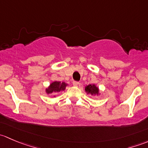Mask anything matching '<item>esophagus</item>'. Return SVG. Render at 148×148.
<instances>
[{
	"label": "esophagus",
	"instance_id": "esophagus-1",
	"mask_svg": "<svg viewBox=\"0 0 148 148\" xmlns=\"http://www.w3.org/2000/svg\"><path fill=\"white\" fill-rule=\"evenodd\" d=\"M79 84V83L78 82H76V81H74V82H73V85H74V86H78Z\"/></svg>",
	"mask_w": 148,
	"mask_h": 148
}]
</instances>
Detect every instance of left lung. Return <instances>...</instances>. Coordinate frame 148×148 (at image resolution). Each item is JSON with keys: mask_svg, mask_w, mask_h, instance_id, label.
Wrapping results in <instances>:
<instances>
[{"mask_svg": "<svg viewBox=\"0 0 148 148\" xmlns=\"http://www.w3.org/2000/svg\"><path fill=\"white\" fill-rule=\"evenodd\" d=\"M85 92L89 95H92V96H96V95H99V88L95 84H89L85 86Z\"/></svg>", "mask_w": 148, "mask_h": 148, "instance_id": "1", "label": "left lung"}]
</instances>
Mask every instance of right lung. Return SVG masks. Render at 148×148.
<instances>
[{
	"instance_id": "1",
	"label": "right lung",
	"mask_w": 148,
	"mask_h": 148,
	"mask_svg": "<svg viewBox=\"0 0 148 148\" xmlns=\"http://www.w3.org/2000/svg\"><path fill=\"white\" fill-rule=\"evenodd\" d=\"M67 86V84L65 82H53L49 85V86L46 89V92L49 94L57 93L61 91H64L66 86ZM55 97V96H54Z\"/></svg>"
}]
</instances>
